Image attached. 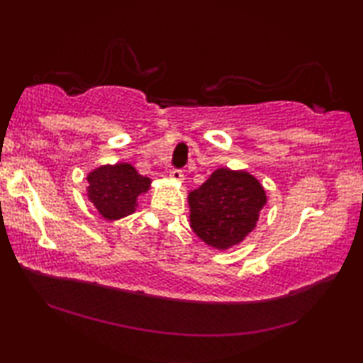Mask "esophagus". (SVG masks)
<instances>
[{"label": "esophagus", "instance_id": "obj_1", "mask_svg": "<svg viewBox=\"0 0 363 363\" xmlns=\"http://www.w3.org/2000/svg\"><path fill=\"white\" fill-rule=\"evenodd\" d=\"M169 177H171V179L181 182V181H184V171L182 169H171Z\"/></svg>", "mask_w": 363, "mask_h": 363}]
</instances>
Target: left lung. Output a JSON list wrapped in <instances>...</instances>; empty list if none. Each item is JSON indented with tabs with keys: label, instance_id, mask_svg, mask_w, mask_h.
<instances>
[{
	"label": "left lung",
	"instance_id": "1",
	"mask_svg": "<svg viewBox=\"0 0 363 363\" xmlns=\"http://www.w3.org/2000/svg\"><path fill=\"white\" fill-rule=\"evenodd\" d=\"M189 205L192 230L211 247L225 250L255 229L266 192L245 171L219 168L189 194Z\"/></svg>",
	"mask_w": 363,
	"mask_h": 363
}]
</instances>
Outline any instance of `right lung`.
Instances as JSON below:
<instances>
[{
	"label": "right lung",
	"instance_id": "right-lung-1",
	"mask_svg": "<svg viewBox=\"0 0 363 363\" xmlns=\"http://www.w3.org/2000/svg\"><path fill=\"white\" fill-rule=\"evenodd\" d=\"M88 196L104 218L112 220L134 213L138 195L147 192L149 177L140 176L131 164L101 167L88 176Z\"/></svg>",
	"mask_w": 363,
	"mask_h": 363
}]
</instances>
